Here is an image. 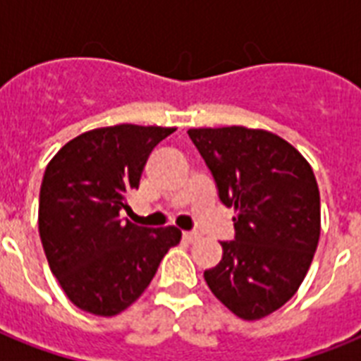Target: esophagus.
<instances>
[{
    "label": "esophagus",
    "instance_id": "esophagus-1",
    "mask_svg": "<svg viewBox=\"0 0 361 361\" xmlns=\"http://www.w3.org/2000/svg\"><path fill=\"white\" fill-rule=\"evenodd\" d=\"M198 234L197 232H183V240L187 241V243H192V241H197L198 240Z\"/></svg>",
    "mask_w": 361,
    "mask_h": 361
}]
</instances>
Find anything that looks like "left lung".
I'll use <instances>...</instances> for the list:
<instances>
[{"label": "left lung", "instance_id": "obj_1", "mask_svg": "<svg viewBox=\"0 0 361 361\" xmlns=\"http://www.w3.org/2000/svg\"><path fill=\"white\" fill-rule=\"evenodd\" d=\"M219 192L234 208L236 240L204 279L225 307L260 320L290 300L320 238V192L311 164L275 133L232 127L189 129Z\"/></svg>", "mask_w": 361, "mask_h": 361}]
</instances>
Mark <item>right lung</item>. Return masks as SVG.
<instances>
[{"mask_svg": "<svg viewBox=\"0 0 361 361\" xmlns=\"http://www.w3.org/2000/svg\"><path fill=\"white\" fill-rule=\"evenodd\" d=\"M174 127L121 123L69 140L48 163L39 195V234L48 266L76 307L114 317L152 283L176 226L144 228L121 219L142 170Z\"/></svg>", "mask_w": 361, "mask_h": 361, "instance_id": "obj_1", "label": "right lung"}]
</instances>
